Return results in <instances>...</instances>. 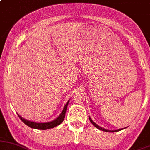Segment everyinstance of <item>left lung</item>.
Instances as JSON below:
<instances>
[{
	"label": "left lung",
	"mask_w": 150,
	"mask_h": 150,
	"mask_svg": "<svg viewBox=\"0 0 150 150\" xmlns=\"http://www.w3.org/2000/svg\"><path fill=\"white\" fill-rule=\"evenodd\" d=\"M89 120H90V122H91V123H92V125H94V126L95 127H96V128L99 129L101 130V131H104V132H118V131H120L121 129H118V130H108V129H104V128H102V127H99V125H96V123H94V122H93L92 120H91V119L90 118V117H89Z\"/></svg>",
	"instance_id": "1"
}]
</instances>
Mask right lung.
<instances>
[{
	"mask_svg": "<svg viewBox=\"0 0 150 150\" xmlns=\"http://www.w3.org/2000/svg\"><path fill=\"white\" fill-rule=\"evenodd\" d=\"M69 100L67 101V103L66 104V105L64 106V109H63L62 112L61 113L60 115L54 121H51V122H43V123H37V122H32V121H29L25 120V119L23 118V117H21L17 113L18 116L19 118L21 120L22 122H23L24 124L28 126L30 128L33 129H43V130H46V129H51L54 128L58 125H60L61 123L64 121V118H65V114H66V112H67V107H68Z\"/></svg>",
	"mask_w": 150,
	"mask_h": 150,
	"instance_id": "1",
	"label": "right lung"
}]
</instances>
